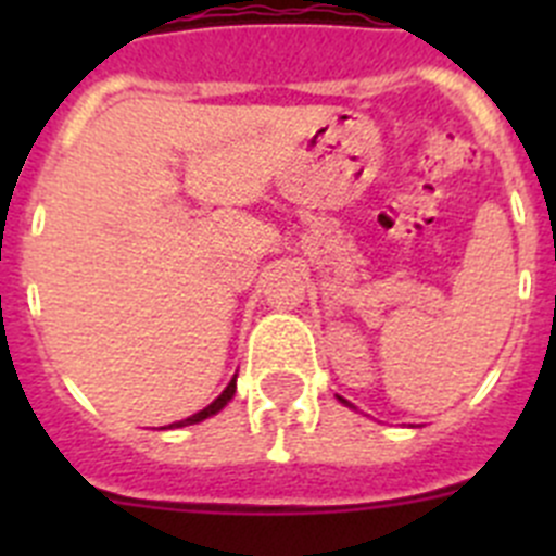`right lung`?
<instances>
[{
	"mask_svg": "<svg viewBox=\"0 0 556 556\" xmlns=\"http://www.w3.org/2000/svg\"><path fill=\"white\" fill-rule=\"evenodd\" d=\"M233 392H236V378L233 381H230L228 387H225V392L223 395L217 397V401H214V404H208L205 406V409H200L198 415H191V417H186V420H178V424H172L169 429H180V426H191V424H200V420H205V417H211V415H217L219 409H223L225 404H228L230 397H233Z\"/></svg>",
	"mask_w": 556,
	"mask_h": 556,
	"instance_id": "obj_1",
	"label": "right lung"
}]
</instances>
